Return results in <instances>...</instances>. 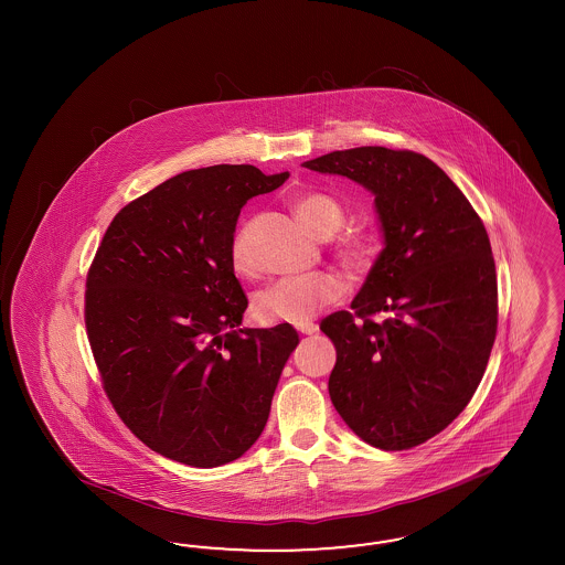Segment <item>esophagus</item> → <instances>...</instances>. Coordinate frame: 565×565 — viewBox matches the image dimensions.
Instances as JSON below:
<instances>
[{"instance_id":"esophagus-1","label":"esophagus","mask_w":565,"mask_h":565,"mask_svg":"<svg viewBox=\"0 0 565 565\" xmlns=\"http://www.w3.org/2000/svg\"><path fill=\"white\" fill-rule=\"evenodd\" d=\"M296 331H298V333H305V335H312V333L319 331V326L312 323V321H307V323H298Z\"/></svg>"}]
</instances>
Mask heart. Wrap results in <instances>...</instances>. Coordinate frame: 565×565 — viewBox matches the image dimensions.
Wrapping results in <instances>:
<instances>
[{
  "mask_svg": "<svg viewBox=\"0 0 565 565\" xmlns=\"http://www.w3.org/2000/svg\"><path fill=\"white\" fill-rule=\"evenodd\" d=\"M294 213L308 230L319 236H333L343 223V209L333 196L321 192H307L294 199ZM335 253L348 267H364L373 257V246L359 232L343 234L335 244ZM232 263L238 274H250V263L244 255L242 238L232 242ZM345 286L342 279L329 271L284 277L260 291L257 298V317L263 323H307L321 308L342 300Z\"/></svg>",
  "mask_w": 565,
  "mask_h": 565,
  "instance_id": "heart-1",
  "label": "heart"
}]
</instances>
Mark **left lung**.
Segmentation results:
<instances>
[{
	"label": "left lung",
	"mask_w": 565,
	"mask_h": 565,
	"mask_svg": "<svg viewBox=\"0 0 565 565\" xmlns=\"http://www.w3.org/2000/svg\"><path fill=\"white\" fill-rule=\"evenodd\" d=\"M305 168L371 190L385 238L352 312L321 321L338 352L331 402L373 447L425 444L468 406L495 342L487 230L462 190L425 154L356 147ZM375 313L386 319L376 324Z\"/></svg>",
	"instance_id": "left-lung-1"
}]
</instances>
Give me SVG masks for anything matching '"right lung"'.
<instances>
[{"label": "right lung", "mask_w": 565, "mask_h": 565, "mask_svg": "<svg viewBox=\"0 0 565 565\" xmlns=\"http://www.w3.org/2000/svg\"><path fill=\"white\" fill-rule=\"evenodd\" d=\"M288 171L211 166L178 173L109 223L86 275L85 323L124 425L175 462L238 460L267 425L298 345L288 323L239 329L248 298L232 263L239 209Z\"/></svg>", "instance_id": "1"}]
</instances>
